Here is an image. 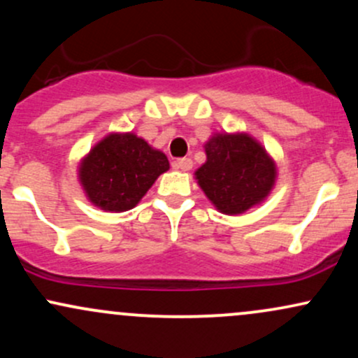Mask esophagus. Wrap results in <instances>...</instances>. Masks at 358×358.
<instances>
[{"label": "esophagus", "instance_id": "34e87169", "mask_svg": "<svg viewBox=\"0 0 358 358\" xmlns=\"http://www.w3.org/2000/svg\"><path fill=\"white\" fill-rule=\"evenodd\" d=\"M193 166V162L190 158H180L175 162V168L176 170H182V171H190Z\"/></svg>", "mask_w": 358, "mask_h": 358}]
</instances>
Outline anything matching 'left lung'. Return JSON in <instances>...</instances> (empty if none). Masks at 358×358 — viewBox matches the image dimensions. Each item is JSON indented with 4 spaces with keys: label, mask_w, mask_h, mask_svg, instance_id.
Masks as SVG:
<instances>
[{
    "label": "left lung",
    "mask_w": 358,
    "mask_h": 358,
    "mask_svg": "<svg viewBox=\"0 0 358 358\" xmlns=\"http://www.w3.org/2000/svg\"><path fill=\"white\" fill-rule=\"evenodd\" d=\"M207 162L195 180L217 210L239 215L262 203L276 183V163L248 133H217L205 143Z\"/></svg>",
    "instance_id": "left-lung-1"
}]
</instances>
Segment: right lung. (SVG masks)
<instances>
[{
    "mask_svg": "<svg viewBox=\"0 0 358 358\" xmlns=\"http://www.w3.org/2000/svg\"><path fill=\"white\" fill-rule=\"evenodd\" d=\"M166 155L134 133H110L79 163V182L89 202L106 212L134 208L159 175Z\"/></svg>",
    "mask_w": 358,
    "mask_h": 358,
    "instance_id": "1",
    "label": "right lung"
}]
</instances>
